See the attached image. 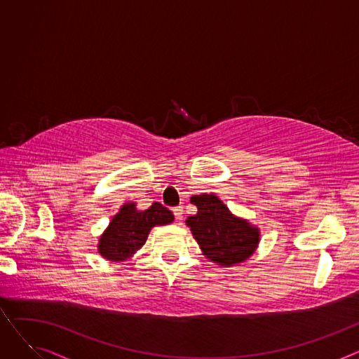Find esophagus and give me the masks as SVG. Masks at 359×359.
<instances>
[{"label":"esophagus","mask_w":359,"mask_h":359,"mask_svg":"<svg viewBox=\"0 0 359 359\" xmlns=\"http://www.w3.org/2000/svg\"><path fill=\"white\" fill-rule=\"evenodd\" d=\"M173 214H175L176 219H182V217H183V206H176V208L173 210Z\"/></svg>","instance_id":"34e87169"}]
</instances>
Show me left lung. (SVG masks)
<instances>
[{
	"mask_svg": "<svg viewBox=\"0 0 359 359\" xmlns=\"http://www.w3.org/2000/svg\"><path fill=\"white\" fill-rule=\"evenodd\" d=\"M191 202L196 205L198 212L187 217L186 225L206 259L230 268L246 262L256 252L259 227L234 215L215 194L194 195Z\"/></svg>",
	"mask_w": 359,
	"mask_h": 359,
	"instance_id": "8db88e82",
	"label": "left lung"
}]
</instances>
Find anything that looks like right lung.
Masks as SVG:
<instances>
[{"instance_id":"add662e5","label":"right lung","mask_w":359,"mask_h":359,"mask_svg":"<svg viewBox=\"0 0 359 359\" xmlns=\"http://www.w3.org/2000/svg\"><path fill=\"white\" fill-rule=\"evenodd\" d=\"M173 221L172 211L158 202L145 211H138L135 202H126L100 236L97 252L110 262H123L144 246L151 229Z\"/></svg>"}]
</instances>
